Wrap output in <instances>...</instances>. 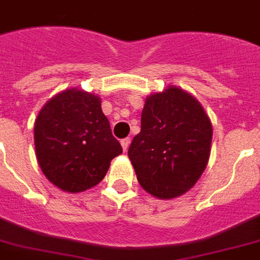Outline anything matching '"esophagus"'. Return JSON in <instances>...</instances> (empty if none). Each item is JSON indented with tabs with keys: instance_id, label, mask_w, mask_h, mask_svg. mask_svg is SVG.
Segmentation results:
<instances>
[{
	"instance_id": "obj_1",
	"label": "esophagus",
	"mask_w": 260,
	"mask_h": 260,
	"mask_svg": "<svg viewBox=\"0 0 260 260\" xmlns=\"http://www.w3.org/2000/svg\"><path fill=\"white\" fill-rule=\"evenodd\" d=\"M129 143H131V138H125V139L121 140V146H122L124 151H126V150H128V147H129Z\"/></svg>"
}]
</instances>
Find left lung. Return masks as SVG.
I'll list each match as a JSON object with an SVG mask.
<instances>
[{
    "label": "left lung",
    "mask_w": 260,
    "mask_h": 260,
    "mask_svg": "<svg viewBox=\"0 0 260 260\" xmlns=\"http://www.w3.org/2000/svg\"><path fill=\"white\" fill-rule=\"evenodd\" d=\"M212 125L200 102L178 86L147 96L128 157L140 186L161 200L197 183L208 164Z\"/></svg>",
    "instance_id": "obj_1"
}]
</instances>
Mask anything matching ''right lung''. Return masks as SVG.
<instances>
[{
    "instance_id": "add662e5",
    "label": "right lung",
    "mask_w": 260,
    "mask_h": 260,
    "mask_svg": "<svg viewBox=\"0 0 260 260\" xmlns=\"http://www.w3.org/2000/svg\"><path fill=\"white\" fill-rule=\"evenodd\" d=\"M40 168L59 189L80 193L105 178L122 153L103 114L101 98L71 88L47 102L34 124Z\"/></svg>"
}]
</instances>
